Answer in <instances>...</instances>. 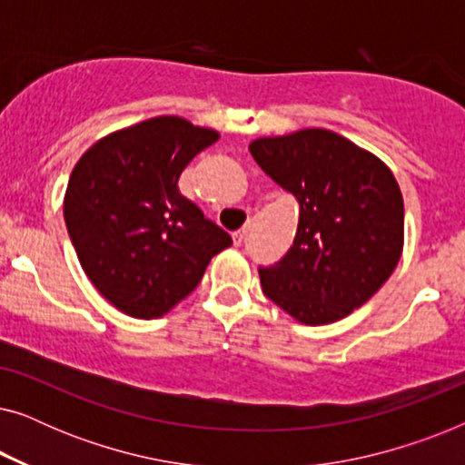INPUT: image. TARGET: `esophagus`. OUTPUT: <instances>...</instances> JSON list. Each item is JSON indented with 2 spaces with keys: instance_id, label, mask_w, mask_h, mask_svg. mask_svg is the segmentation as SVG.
I'll return each instance as SVG.
<instances>
[{
  "instance_id": "1",
  "label": "esophagus",
  "mask_w": 465,
  "mask_h": 465,
  "mask_svg": "<svg viewBox=\"0 0 465 465\" xmlns=\"http://www.w3.org/2000/svg\"><path fill=\"white\" fill-rule=\"evenodd\" d=\"M243 239H245V228H239V231H234V232H232V241H234V245H241V243H243Z\"/></svg>"
}]
</instances>
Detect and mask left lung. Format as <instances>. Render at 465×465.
I'll use <instances>...</instances> for the list:
<instances>
[{"label": "left lung", "instance_id": "1", "mask_svg": "<svg viewBox=\"0 0 465 465\" xmlns=\"http://www.w3.org/2000/svg\"><path fill=\"white\" fill-rule=\"evenodd\" d=\"M301 205L294 245L260 269L264 294L307 326L339 322L377 294L404 247V201L387 164L339 133L302 129L250 143Z\"/></svg>", "mask_w": 465, "mask_h": 465}]
</instances>
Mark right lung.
<instances>
[{
  "mask_svg": "<svg viewBox=\"0 0 465 465\" xmlns=\"http://www.w3.org/2000/svg\"><path fill=\"white\" fill-rule=\"evenodd\" d=\"M218 139L186 118L156 116L101 137L75 163L63 201L67 232L86 277L123 313H169L232 245L177 188Z\"/></svg>",
  "mask_w": 465,
  "mask_h": 465,
  "instance_id": "1",
  "label": "right lung"
}]
</instances>
